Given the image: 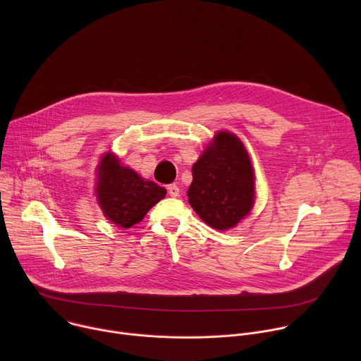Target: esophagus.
<instances>
[{
	"mask_svg": "<svg viewBox=\"0 0 361 361\" xmlns=\"http://www.w3.org/2000/svg\"><path fill=\"white\" fill-rule=\"evenodd\" d=\"M167 190H169V194H170L171 197H178V195H180V188H178L177 184H170V185L167 187Z\"/></svg>",
	"mask_w": 361,
	"mask_h": 361,
	"instance_id": "34e87169",
	"label": "esophagus"
}]
</instances>
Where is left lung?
Wrapping results in <instances>:
<instances>
[{
  "label": "left lung",
  "mask_w": 361,
  "mask_h": 361,
  "mask_svg": "<svg viewBox=\"0 0 361 361\" xmlns=\"http://www.w3.org/2000/svg\"><path fill=\"white\" fill-rule=\"evenodd\" d=\"M188 202L200 219L217 230H228L250 213L254 174L241 141L219 133L192 166Z\"/></svg>",
  "instance_id": "8db88e82"
}]
</instances>
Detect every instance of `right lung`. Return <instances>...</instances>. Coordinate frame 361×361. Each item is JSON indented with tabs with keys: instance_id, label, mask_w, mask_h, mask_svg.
<instances>
[{
	"instance_id": "right-lung-1",
	"label": "right lung",
	"mask_w": 361,
	"mask_h": 361,
	"mask_svg": "<svg viewBox=\"0 0 361 361\" xmlns=\"http://www.w3.org/2000/svg\"><path fill=\"white\" fill-rule=\"evenodd\" d=\"M164 187L142 180L134 170L120 166L113 154L102 157L98 166L97 197L106 217L130 228L140 223L148 210L166 197Z\"/></svg>"
}]
</instances>
